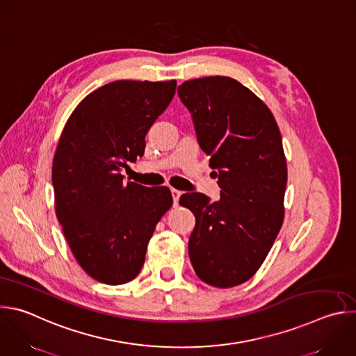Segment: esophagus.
<instances>
[{"label": "esophagus", "instance_id": "esophagus-1", "mask_svg": "<svg viewBox=\"0 0 356 356\" xmlns=\"http://www.w3.org/2000/svg\"><path fill=\"white\" fill-rule=\"evenodd\" d=\"M170 191H172L173 202H175V205H177V204H179V198H180V195H181V191H179V190H176V188H172Z\"/></svg>", "mask_w": 356, "mask_h": 356}]
</instances>
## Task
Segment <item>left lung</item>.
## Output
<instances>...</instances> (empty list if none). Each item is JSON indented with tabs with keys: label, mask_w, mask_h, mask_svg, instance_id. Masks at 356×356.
Returning <instances> with one entry per match:
<instances>
[{
	"label": "left lung",
	"mask_w": 356,
	"mask_h": 356,
	"mask_svg": "<svg viewBox=\"0 0 356 356\" xmlns=\"http://www.w3.org/2000/svg\"><path fill=\"white\" fill-rule=\"evenodd\" d=\"M177 93L222 188L215 202L201 193L180 197L195 216L188 256L201 281L232 288L257 273L284 222L288 170L281 133L267 104L233 78L186 81Z\"/></svg>",
	"instance_id": "1"
}]
</instances>
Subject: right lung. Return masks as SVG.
I'll return each instance as SVG.
<instances>
[{
    "label": "right lung",
    "instance_id": "obj_1",
    "mask_svg": "<svg viewBox=\"0 0 356 356\" xmlns=\"http://www.w3.org/2000/svg\"><path fill=\"white\" fill-rule=\"evenodd\" d=\"M176 81H114L71 113L51 169L56 215L81 268L122 285L145 261L156 223L172 207L168 187L124 183L122 170L145 151V136L169 106Z\"/></svg>",
    "mask_w": 356,
    "mask_h": 356
}]
</instances>
